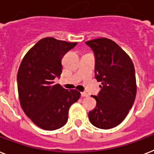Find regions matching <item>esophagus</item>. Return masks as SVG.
<instances>
[{
    "label": "esophagus",
    "mask_w": 154,
    "mask_h": 154,
    "mask_svg": "<svg viewBox=\"0 0 154 154\" xmlns=\"http://www.w3.org/2000/svg\"><path fill=\"white\" fill-rule=\"evenodd\" d=\"M81 97H88V93H87V92H81Z\"/></svg>",
    "instance_id": "obj_1"
}]
</instances>
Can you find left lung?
Wrapping results in <instances>:
<instances>
[{
	"label": "left lung",
	"mask_w": 154,
	"mask_h": 154,
	"mask_svg": "<svg viewBox=\"0 0 154 154\" xmlns=\"http://www.w3.org/2000/svg\"><path fill=\"white\" fill-rule=\"evenodd\" d=\"M94 52L95 77L101 82L97 107L89 112L88 119L93 126L111 129L127 117L135 100V71L132 60L116 42L107 38L87 41Z\"/></svg>",
	"instance_id": "1"
}]
</instances>
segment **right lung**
Here are the masks:
<instances>
[{"instance_id":"1","label":"right lung","mask_w":154,"mask_h":154,"mask_svg":"<svg viewBox=\"0 0 154 154\" xmlns=\"http://www.w3.org/2000/svg\"><path fill=\"white\" fill-rule=\"evenodd\" d=\"M77 42L42 38L30 49L17 73L20 103L28 118L41 129L54 131L68 120L69 109L81 93L76 89H65L54 84L62 71L65 54Z\"/></svg>"}]
</instances>
